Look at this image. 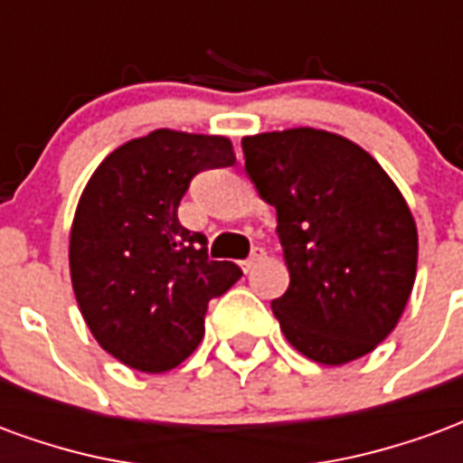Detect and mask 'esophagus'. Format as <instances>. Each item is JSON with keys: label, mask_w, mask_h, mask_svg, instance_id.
<instances>
[{"label": "esophagus", "mask_w": 463, "mask_h": 463, "mask_svg": "<svg viewBox=\"0 0 463 463\" xmlns=\"http://www.w3.org/2000/svg\"><path fill=\"white\" fill-rule=\"evenodd\" d=\"M262 258H265V250H262V248H255V250L250 252V258H245V260L241 262V268L245 272H250L258 262H262Z\"/></svg>", "instance_id": "obj_1"}]
</instances>
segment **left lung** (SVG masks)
I'll list each match as a JSON object with an SVG mask.
<instances>
[{"instance_id": "obj_1", "label": "left lung", "mask_w": 463, "mask_h": 463, "mask_svg": "<svg viewBox=\"0 0 463 463\" xmlns=\"http://www.w3.org/2000/svg\"><path fill=\"white\" fill-rule=\"evenodd\" d=\"M245 173L278 211L290 288L272 312L320 364L364 357L397 327L417 275L407 201L357 143L317 128L242 138Z\"/></svg>"}]
</instances>
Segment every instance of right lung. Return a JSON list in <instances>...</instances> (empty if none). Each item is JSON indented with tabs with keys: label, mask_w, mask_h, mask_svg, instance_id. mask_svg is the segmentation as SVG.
<instances>
[{
	"label": "right lung",
	"mask_w": 463,
	"mask_h": 463,
	"mask_svg": "<svg viewBox=\"0 0 463 463\" xmlns=\"http://www.w3.org/2000/svg\"><path fill=\"white\" fill-rule=\"evenodd\" d=\"M235 163L225 136L158 128L109 153L76 208L69 265L96 342L126 367L168 372L203 340L208 302L241 280L183 228L178 205L201 171Z\"/></svg>",
	"instance_id": "obj_1"
}]
</instances>
